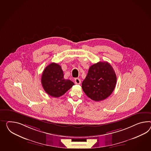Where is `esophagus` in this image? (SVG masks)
I'll use <instances>...</instances> for the list:
<instances>
[{
	"label": "esophagus",
	"mask_w": 151,
	"mask_h": 151,
	"mask_svg": "<svg viewBox=\"0 0 151 151\" xmlns=\"http://www.w3.org/2000/svg\"><path fill=\"white\" fill-rule=\"evenodd\" d=\"M74 82H75V83H76V84H81V79H80L79 78H76L74 79Z\"/></svg>",
	"instance_id": "1"
}]
</instances>
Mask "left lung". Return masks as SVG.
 <instances>
[{
  "mask_svg": "<svg viewBox=\"0 0 151 151\" xmlns=\"http://www.w3.org/2000/svg\"><path fill=\"white\" fill-rule=\"evenodd\" d=\"M116 83V74L111 65L107 62H99L90 67L82 82V89L90 99L100 101L111 95Z\"/></svg>",
  "mask_w": 151,
  "mask_h": 151,
  "instance_id": "8db88e82",
  "label": "left lung"
}]
</instances>
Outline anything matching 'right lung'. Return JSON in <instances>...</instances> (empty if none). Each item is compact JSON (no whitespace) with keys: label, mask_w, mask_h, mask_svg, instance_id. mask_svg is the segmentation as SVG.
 Wrapping results in <instances>:
<instances>
[{"label":"right lung","mask_w":151,"mask_h":151,"mask_svg":"<svg viewBox=\"0 0 151 151\" xmlns=\"http://www.w3.org/2000/svg\"><path fill=\"white\" fill-rule=\"evenodd\" d=\"M41 83L45 92L54 97L61 96L74 85L73 82L64 78L61 67L55 63H51L44 69Z\"/></svg>","instance_id":"obj_1"}]
</instances>
